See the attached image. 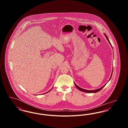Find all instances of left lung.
<instances>
[{
  "mask_svg": "<svg viewBox=\"0 0 128 128\" xmlns=\"http://www.w3.org/2000/svg\"><path fill=\"white\" fill-rule=\"evenodd\" d=\"M104 34V36H105L106 37V39H107V40H108V42L110 43V45L112 46V45H111V43L110 42V40H109V39H108V36H106V34ZM113 70H112V73H111V77H110V80L111 79V77H112V73H113ZM108 80V81H109ZM74 84H75V85L76 86V87L80 90V91H82L84 92H88V93H95V92H98L100 91L101 89H103V88H104V87L105 86V85H106V84H105L104 85L103 87H102L101 88H99V89H96V90H85V89H82V88H80V87H79L78 85H77L75 83H74Z\"/></svg>",
  "mask_w": 128,
  "mask_h": 128,
  "instance_id": "left-lung-1",
  "label": "left lung"
}]
</instances>
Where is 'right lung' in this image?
<instances>
[{"label":"right lung","mask_w":128,"mask_h":128,"mask_svg":"<svg viewBox=\"0 0 128 128\" xmlns=\"http://www.w3.org/2000/svg\"><path fill=\"white\" fill-rule=\"evenodd\" d=\"M50 90H49V91H50ZM46 93H44V94H46Z\"/></svg>","instance_id":"right-lung-1"}]
</instances>
